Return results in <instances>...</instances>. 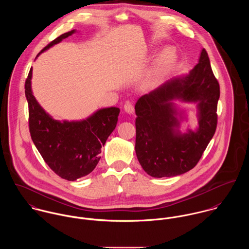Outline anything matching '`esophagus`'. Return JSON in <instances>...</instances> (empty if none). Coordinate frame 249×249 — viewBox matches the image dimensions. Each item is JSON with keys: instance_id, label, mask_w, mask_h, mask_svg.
Masks as SVG:
<instances>
[{"instance_id": "esophagus-1", "label": "esophagus", "mask_w": 249, "mask_h": 249, "mask_svg": "<svg viewBox=\"0 0 249 249\" xmlns=\"http://www.w3.org/2000/svg\"><path fill=\"white\" fill-rule=\"evenodd\" d=\"M124 109L125 112H127V113H129V114H132V113L134 112V106H133V104L127 102V103L124 104Z\"/></svg>"}]
</instances>
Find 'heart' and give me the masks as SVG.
Instances as JSON below:
<instances>
[{
    "instance_id": "1",
    "label": "heart",
    "mask_w": 249,
    "mask_h": 249,
    "mask_svg": "<svg viewBox=\"0 0 249 249\" xmlns=\"http://www.w3.org/2000/svg\"><path fill=\"white\" fill-rule=\"evenodd\" d=\"M176 53L173 49H166L158 57L157 71H165L169 69L175 62Z\"/></svg>"
}]
</instances>
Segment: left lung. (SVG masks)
I'll list each match as a JSON object with an SVG mask.
<instances>
[{"label":"left lung","mask_w":249,"mask_h":249,"mask_svg":"<svg viewBox=\"0 0 249 249\" xmlns=\"http://www.w3.org/2000/svg\"><path fill=\"white\" fill-rule=\"evenodd\" d=\"M219 84L205 49L199 61L184 78L166 82L141 97L135 106V151L143 171L152 178H171L196 166L217 124ZM198 101L200 126L180 135L172 99Z\"/></svg>","instance_id":"1"}]
</instances>
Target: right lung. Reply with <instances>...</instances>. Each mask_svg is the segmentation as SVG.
Here are the masks:
<instances>
[{"label":"right lung","mask_w":249,"mask_h":249,"mask_svg":"<svg viewBox=\"0 0 249 249\" xmlns=\"http://www.w3.org/2000/svg\"><path fill=\"white\" fill-rule=\"evenodd\" d=\"M73 33L71 31L58 36L40 53ZM32 73L31 68L25 82V94L33 142L44 161L58 177L69 181L86 177L94 171L101 159L102 146L116 127L120 109L104 108L81 122L55 121L36 102L31 87Z\"/></svg>","instance_id":"1"}]
</instances>
